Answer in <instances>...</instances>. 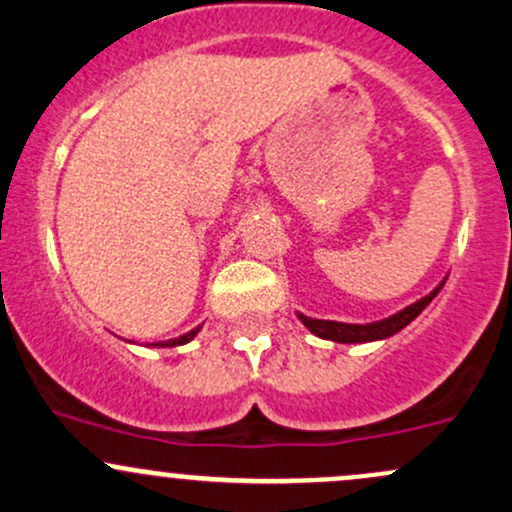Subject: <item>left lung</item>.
<instances>
[{
  "label": "left lung",
  "instance_id": "obj_1",
  "mask_svg": "<svg viewBox=\"0 0 512 512\" xmlns=\"http://www.w3.org/2000/svg\"><path fill=\"white\" fill-rule=\"evenodd\" d=\"M444 287V282L439 287H434L427 297H422L414 304L405 306L397 314L387 316L383 321H373V324H343V321H324V319H311V316L297 314L301 319V324L309 328L314 336L326 338V341H336V343H370V341H383V338L395 336L397 331H402L407 324H412L419 314L429 306L432 301Z\"/></svg>",
  "mask_w": 512,
  "mask_h": 512
}]
</instances>
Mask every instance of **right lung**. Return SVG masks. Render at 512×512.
I'll return each mask as SVG.
<instances>
[{
    "instance_id": "right-lung-1",
    "label": "right lung",
    "mask_w": 512,
    "mask_h": 512,
    "mask_svg": "<svg viewBox=\"0 0 512 512\" xmlns=\"http://www.w3.org/2000/svg\"><path fill=\"white\" fill-rule=\"evenodd\" d=\"M198 331H201V326H198V328H193V331L184 333V336H179V338H169V341H159V343H152V346H154V348H174V346H184V343L193 341V336H196Z\"/></svg>"
}]
</instances>
